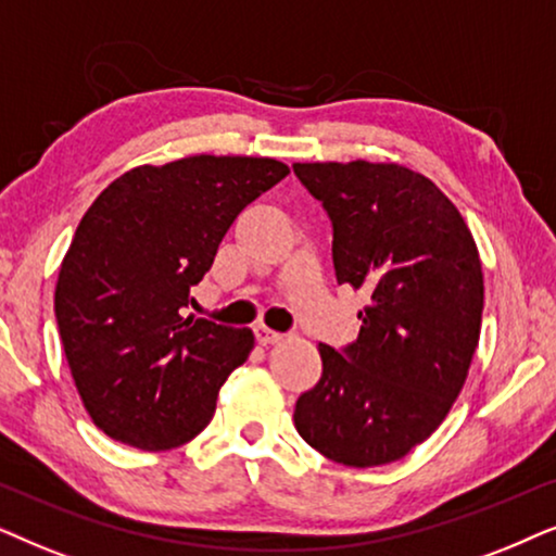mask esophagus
Wrapping results in <instances>:
<instances>
[{
	"label": "esophagus",
	"instance_id": "1",
	"mask_svg": "<svg viewBox=\"0 0 556 556\" xmlns=\"http://www.w3.org/2000/svg\"><path fill=\"white\" fill-rule=\"evenodd\" d=\"M254 336H256V340H258V343H262V345H271V343H277L279 338H282L277 330L266 328V325H256Z\"/></svg>",
	"mask_w": 556,
	"mask_h": 556
}]
</instances>
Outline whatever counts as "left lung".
I'll return each instance as SVG.
<instances>
[{
  "label": "left lung",
  "mask_w": 556,
  "mask_h": 556,
  "mask_svg": "<svg viewBox=\"0 0 556 556\" xmlns=\"http://www.w3.org/2000/svg\"><path fill=\"white\" fill-rule=\"evenodd\" d=\"M332 224L338 285L364 290L361 332L323 345V376L294 406L300 438L348 468L387 465L455 404L483 320V269L460 211L396 162H298Z\"/></svg>",
  "instance_id": "left-lung-1"
}]
</instances>
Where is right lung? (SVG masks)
<instances>
[{"label":"right lung","mask_w":556,"mask_h":556,"mask_svg":"<svg viewBox=\"0 0 556 556\" xmlns=\"http://www.w3.org/2000/svg\"><path fill=\"white\" fill-rule=\"evenodd\" d=\"M290 175L271 157L195 154L116 177L80 218L55 285V320L93 425L124 445L201 434L254 332L185 317L236 216Z\"/></svg>","instance_id":"right-lung-1"}]
</instances>
